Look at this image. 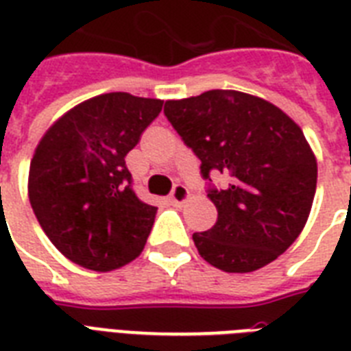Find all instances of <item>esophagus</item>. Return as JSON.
I'll use <instances>...</instances> for the list:
<instances>
[{
  "instance_id": "1",
  "label": "esophagus",
  "mask_w": 351,
  "mask_h": 351,
  "mask_svg": "<svg viewBox=\"0 0 351 351\" xmlns=\"http://www.w3.org/2000/svg\"><path fill=\"white\" fill-rule=\"evenodd\" d=\"M171 202L175 204V206H184V204L189 200V191H187L186 186H182V184H176L173 187V191H171Z\"/></svg>"
}]
</instances>
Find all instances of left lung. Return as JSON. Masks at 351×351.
<instances>
[{"label":"left lung","mask_w":351,"mask_h":351,"mask_svg":"<svg viewBox=\"0 0 351 351\" xmlns=\"http://www.w3.org/2000/svg\"><path fill=\"white\" fill-rule=\"evenodd\" d=\"M164 112L195 151L217 224L193 240L211 266L250 273L280 256L304 230L317 189V158L291 118L258 96L231 89L165 101ZM211 180V178H209Z\"/></svg>","instance_id":"8db88e82"}]
</instances>
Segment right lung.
Listing matches in <instances>:
<instances>
[{"mask_svg":"<svg viewBox=\"0 0 351 351\" xmlns=\"http://www.w3.org/2000/svg\"><path fill=\"white\" fill-rule=\"evenodd\" d=\"M164 100L106 93L58 118L36 145L29 200L41 230L69 261L112 271L145 247L156 208L132 191L125 156Z\"/></svg>","mask_w":351,"mask_h":351,"instance_id":"obj_1","label":"right lung"}]
</instances>
